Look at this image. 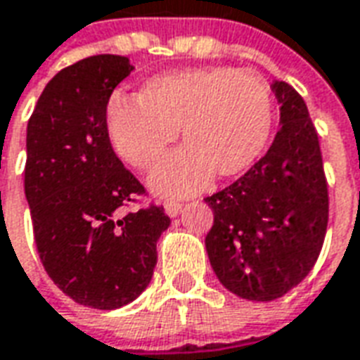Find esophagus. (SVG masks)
I'll return each instance as SVG.
<instances>
[{
  "label": "esophagus",
  "mask_w": 360,
  "mask_h": 360,
  "mask_svg": "<svg viewBox=\"0 0 360 360\" xmlns=\"http://www.w3.org/2000/svg\"><path fill=\"white\" fill-rule=\"evenodd\" d=\"M180 211H182V203H178V201H167V203H165V212L169 214L170 219L178 217Z\"/></svg>",
  "instance_id": "1"
}]
</instances>
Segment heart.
Listing matches in <instances>:
<instances>
[{
    "label": "heart",
    "mask_w": 360,
    "mask_h": 360,
    "mask_svg": "<svg viewBox=\"0 0 360 360\" xmlns=\"http://www.w3.org/2000/svg\"><path fill=\"white\" fill-rule=\"evenodd\" d=\"M272 124V97L261 76L230 67L170 70L141 86L138 99L115 97L107 134L136 169H153L182 128L186 148L149 176L161 198L198 193L217 176H234L263 151Z\"/></svg>",
    "instance_id": "obj_1"
}]
</instances>
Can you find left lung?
Segmentation results:
<instances>
[{"label": "left lung", "instance_id": "obj_1", "mask_svg": "<svg viewBox=\"0 0 360 360\" xmlns=\"http://www.w3.org/2000/svg\"><path fill=\"white\" fill-rule=\"evenodd\" d=\"M280 130L263 159L205 199L214 222L205 248L214 274L248 301H274L311 272L328 226V184L303 97L274 80Z\"/></svg>", "mask_w": 360, "mask_h": 360}]
</instances>
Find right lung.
<instances>
[{"instance_id": "obj_1", "label": "right lung", "mask_w": 360, "mask_h": 360, "mask_svg": "<svg viewBox=\"0 0 360 360\" xmlns=\"http://www.w3.org/2000/svg\"><path fill=\"white\" fill-rule=\"evenodd\" d=\"M132 70L122 55L70 65L47 82L26 128L25 193L41 264L63 293L101 311L148 288L170 226L162 207L124 214L143 186L112 151L105 115Z\"/></svg>"}]
</instances>
